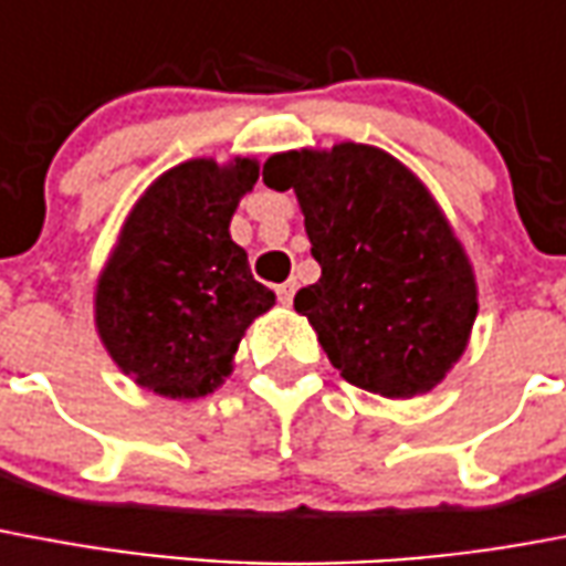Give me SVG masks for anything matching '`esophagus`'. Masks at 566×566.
<instances>
[{"instance_id": "esophagus-1", "label": "esophagus", "mask_w": 566, "mask_h": 566, "mask_svg": "<svg viewBox=\"0 0 566 566\" xmlns=\"http://www.w3.org/2000/svg\"><path fill=\"white\" fill-rule=\"evenodd\" d=\"M295 283H292V280H289V283H280L277 286V301L280 304H292V297H295Z\"/></svg>"}]
</instances>
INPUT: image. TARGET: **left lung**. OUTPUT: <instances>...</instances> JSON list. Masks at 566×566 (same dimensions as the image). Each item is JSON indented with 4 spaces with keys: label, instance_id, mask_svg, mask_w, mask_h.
I'll return each mask as SVG.
<instances>
[{
    "label": "left lung",
    "instance_id": "1",
    "mask_svg": "<svg viewBox=\"0 0 566 566\" xmlns=\"http://www.w3.org/2000/svg\"><path fill=\"white\" fill-rule=\"evenodd\" d=\"M262 180L295 189L304 210L321 277L295 310L333 368L382 397L436 388L464 354L479 304L468 254L429 189L361 143L274 155Z\"/></svg>",
    "mask_w": 566,
    "mask_h": 566
}]
</instances>
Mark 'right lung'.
Listing matches in <instances>:
<instances>
[{"label":"right lung","mask_w":566,"mask_h":566,"mask_svg":"<svg viewBox=\"0 0 566 566\" xmlns=\"http://www.w3.org/2000/svg\"><path fill=\"white\" fill-rule=\"evenodd\" d=\"M260 166L198 157L163 171L122 224L96 286V329L137 386L171 400L210 395L251 321L274 306L230 239Z\"/></svg>","instance_id":"obj_1"}]
</instances>
